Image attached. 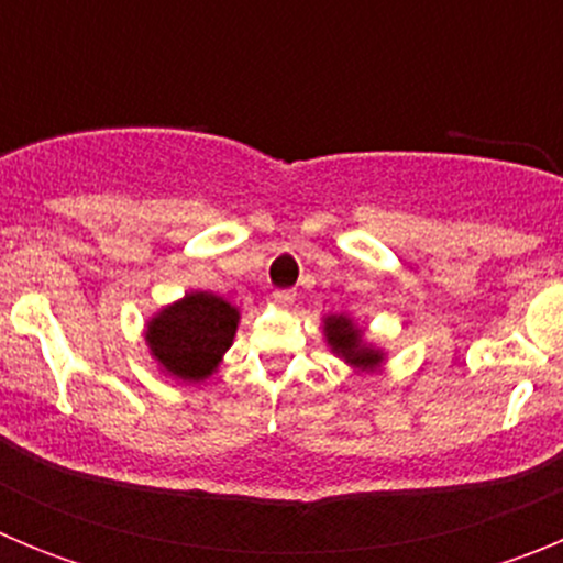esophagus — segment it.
<instances>
[{
	"label": "esophagus",
	"instance_id": "esophagus-1",
	"mask_svg": "<svg viewBox=\"0 0 563 563\" xmlns=\"http://www.w3.org/2000/svg\"><path fill=\"white\" fill-rule=\"evenodd\" d=\"M292 301H296V292H292V290H276V292H273V305H276V307H285V310H287Z\"/></svg>",
	"mask_w": 563,
	"mask_h": 563
}]
</instances>
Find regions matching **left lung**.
<instances>
[{"label": "left lung", "instance_id": "8db88e82", "mask_svg": "<svg viewBox=\"0 0 563 563\" xmlns=\"http://www.w3.org/2000/svg\"><path fill=\"white\" fill-rule=\"evenodd\" d=\"M321 332L335 357H341L352 372H377L386 363V352L366 338V327H361L350 312H330L321 318Z\"/></svg>", "mask_w": 563, "mask_h": 563}]
</instances>
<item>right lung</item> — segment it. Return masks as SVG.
<instances>
[{"label": "right lung", "mask_w": 563, "mask_h": 563, "mask_svg": "<svg viewBox=\"0 0 563 563\" xmlns=\"http://www.w3.org/2000/svg\"><path fill=\"white\" fill-rule=\"evenodd\" d=\"M239 307L208 290H191L161 307L143 327L157 372L177 383L208 380L233 346Z\"/></svg>", "instance_id": "obj_1"}]
</instances>
